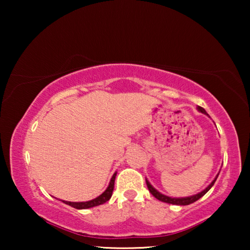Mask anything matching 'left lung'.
<instances>
[{
	"instance_id": "obj_1",
	"label": "left lung",
	"mask_w": 250,
	"mask_h": 250,
	"mask_svg": "<svg viewBox=\"0 0 250 250\" xmlns=\"http://www.w3.org/2000/svg\"><path fill=\"white\" fill-rule=\"evenodd\" d=\"M197 110L200 112H202V113H204V115H206V116H208L207 115V112L205 111V109L204 108H202V107H200V105H197ZM219 174V173H218ZM218 174L216 175V177H215V179L211 181V183L207 186V188H205V189H203L202 192H200V193H197V194H195V195H192V196H188V197H170V196H167V195H164V194H162V193H160L158 189H155L153 186H152L151 184H150V182L147 181L146 179V185H147V188H149V191H150V193L152 194V195H153L155 198H158L159 201H161V202H164V203H167V204H173V205H189V204H192V203H194V202H196L197 200H200V198L202 197V196H204L205 194L209 191V189L211 188V186L214 185V183H215V181L217 180V177H218Z\"/></svg>"
}]
</instances>
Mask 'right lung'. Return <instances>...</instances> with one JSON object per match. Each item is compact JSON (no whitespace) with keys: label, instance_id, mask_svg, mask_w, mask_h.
Segmentation results:
<instances>
[{"label":"right lung","instance_id":"add662e5","mask_svg":"<svg viewBox=\"0 0 250 250\" xmlns=\"http://www.w3.org/2000/svg\"><path fill=\"white\" fill-rule=\"evenodd\" d=\"M116 175H117V172L112 175L107 189H105V191L101 194V195L94 198V200L88 201V202H67V201H62V202H64L65 204L74 207V208H77V209H87V208H91V207L104 204L105 202L110 200V197H111V195H112L113 188H115Z\"/></svg>","mask_w":250,"mask_h":250}]
</instances>
